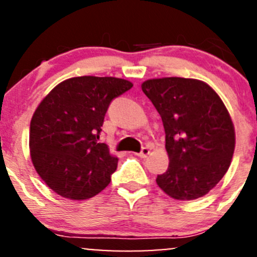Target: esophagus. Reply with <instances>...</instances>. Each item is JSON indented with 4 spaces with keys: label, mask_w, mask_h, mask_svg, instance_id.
<instances>
[{
    "label": "esophagus",
    "mask_w": 257,
    "mask_h": 257,
    "mask_svg": "<svg viewBox=\"0 0 257 257\" xmlns=\"http://www.w3.org/2000/svg\"><path fill=\"white\" fill-rule=\"evenodd\" d=\"M149 154H150V149L149 148L145 147V148H143L142 151H140L139 154H138V156H140L142 159H145V158H148V155H149Z\"/></svg>",
    "instance_id": "obj_1"
}]
</instances>
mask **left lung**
Instances as JSON below:
<instances>
[{
	"label": "left lung",
	"mask_w": 257,
	"mask_h": 257,
	"mask_svg": "<svg viewBox=\"0 0 257 257\" xmlns=\"http://www.w3.org/2000/svg\"><path fill=\"white\" fill-rule=\"evenodd\" d=\"M163 119L170 164L156 183L180 201L203 197L230 166L235 132L217 92L203 81L163 77L143 82Z\"/></svg>",
	"instance_id": "obj_1"
}]
</instances>
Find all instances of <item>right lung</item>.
<instances>
[{"label": "right lung", "instance_id": "right-lung-1", "mask_svg": "<svg viewBox=\"0 0 257 257\" xmlns=\"http://www.w3.org/2000/svg\"><path fill=\"white\" fill-rule=\"evenodd\" d=\"M133 87L117 77L80 76L59 83L37 107L31 120L32 163L59 196L88 199L107 187L118 159L98 143L113 98Z\"/></svg>", "mask_w": 257, "mask_h": 257}]
</instances>
